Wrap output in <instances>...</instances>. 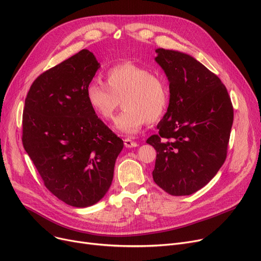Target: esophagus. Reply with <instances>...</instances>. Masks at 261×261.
<instances>
[{
	"instance_id": "esophagus-1",
	"label": "esophagus",
	"mask_w": 261,
	"mask_h": 261,
	"mask_svg": "<svg viewBox=\"0 0 261 261\" xmlns=\"http://www.w3.org/2000/svg\"><path fill=\"white\" fill-rule=\"evenodd\" d=\"M123 144H125V147L126 148H133V147H138V143L130 140V139H125L123 140Z\"/></svg>"
}]
</instances>
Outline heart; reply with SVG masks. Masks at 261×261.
<instances>
[{
    "label": "heart",
    "instance_id": "b5f03b06",
    "mask_svg": "<svg viewBox=\"0 0 261 261\" xmlns=\"http://www.w3.org/2000/svg\"><path fill=\"white\" fill-rule=\"evenodd\" d=\"M106 85L90 81L86 98L94 114L103 121L111 120L120 105L123 110L116 117V131L134 135L148 123L159 121L166 111L168 92L163 80L146 67L121 62L105 73Z\"/></svg>",
    "mask_w": 261,
    "mask_h": 261
}]
</instances>
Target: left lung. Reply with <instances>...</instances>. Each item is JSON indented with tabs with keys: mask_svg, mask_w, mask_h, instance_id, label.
Instances as JSON below:
<instances>
[{
	"mask_svg": "<svg viewBox=\"0 0 261 261\" xmlns=\"http://www.w3.org/2000/svg\"><path fill=\"white\" fill-rule=\"evenodd\" d=\"M155 61L169 81V106L147 140L156 150L153 180L171 196L206 185L226 159L234 110L225 86L187 54L158 48Z\"/></svg>",
	"mask_w": 261,
	"mask_h": 261,
	"instance_id": "left-lung-1",
	"label": "left lung"
}]
</instances>
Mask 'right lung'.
Instances as JSON below:
<instances>
[{
	"label": "right lung",
	"mask_w": 261,
	"mask_h": 261,
	"mask_svg": "<svg viewBox=\"0 0 261 261\" xmlns=\"http://www.w3.org/2000/svg\"><path fill=\"white\" fill-rule=\"evenodd\" d=\"M82 49L41 74L25 98L22 143L45 187L74 207L101 200L123 142L94 114L86 88L99 68Z\"/></svg>",
	"instance_id": "obj_1"
}]
</instances>
